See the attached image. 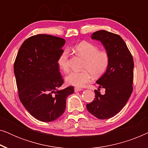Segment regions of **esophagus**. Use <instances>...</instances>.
Returning a JSON list of instances; mask_svg holds the SVG:
<instances>
[{"mask_svg": "<svg viewBox=\"0 0 148 148\" xmlns=\"http://www.w3.org/2000/svg\"><path fill=\"white\" fill-rule=\"evenodd\" d=\"M74 90H75V92H79V91H82V89L79 88H75Z\"/></svg>", "mask_w": 148, "mask_h": 148, "instance_id": "obj_1", "label": "esophagus"}]
</instances>
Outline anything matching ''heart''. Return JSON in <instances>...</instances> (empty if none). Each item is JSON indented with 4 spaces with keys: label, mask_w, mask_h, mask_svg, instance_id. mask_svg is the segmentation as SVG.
I'll return each mask as SVG.
<instances>
[{
    "label": "heart",
    "mask_w": 148,
    "mask_h": 148,
    "mask_svg": "<svg viewBox=\"0 0 148 148\" xmlns=\"http://www.w3.org/2000/svg\"><path fill=\"white\" fill-rule=\"evenodd\" d=\"M75 51L84 59L81 71H71L66 76L68 84L82 88L90 82L92 76L98 77L106 72L110 63V57L106 51H99L98 48L89 42H83L75 47ZM68 52L64 50L58 56L57 64L62 71L66 72L68 66Z\"/></svg>",
    "instance_id": "1"
}]
</instances>
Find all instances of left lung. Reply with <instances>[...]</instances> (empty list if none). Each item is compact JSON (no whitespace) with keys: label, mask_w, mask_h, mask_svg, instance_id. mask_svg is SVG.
<instances>
[{"label":"left lung","mask_w":148,"mask_h":148,"mask_svg":"<svg viewBox=\"0 0 148 148\" xmlns=\"http://www.w3.org/2000/svg\"><path fill=\"white\" fill-rule=\"evenodd\" d=\"M100 41L110 57L106 72L96 81L98 88H104L105 94L94 90L95 98L86 107L99 119H108L122 110L133 91V56L120 36L105 30H99L91 36ZM99 90V89H98Z\"/></svg>","instance_id":"obj_1"}]
</instances>
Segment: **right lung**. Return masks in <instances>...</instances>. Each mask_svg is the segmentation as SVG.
I'll use <instances>...</instances> for the list:
<instances>
[{
    "mask_svg": "<svg viewBox=\"0 0 148 148\" xmlns=\"http://www.w3.org/2000/svg\"><path fill=\"white\" fill-rule=\"evenodd\" d=\"M63 38L38 34L22 44L14 63V73L22 104L34 118L51 122L59 118L66 108V99L74 93L63 84L57 64L63 51Z\"/></svg>",
    "mask_w": 148,
    "mask_h": 148,
    "instance_id": "add662e5",
    "label": "right lung"
}]
</instances>
